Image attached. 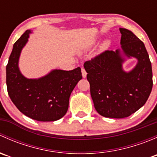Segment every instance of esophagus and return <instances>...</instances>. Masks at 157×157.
<instances>
[{
	"mask_svg": "<svg viewBox=\"0 0 157 157\" xmlns=\"http://www.w3.org/2000/svg\"><path fill=\"white\" fill-rule=\"evenodd\" d=\"M81 72H82V76H83V78H86V71H85V69L83 68V67H82V68H81Z\"/></svg>",
	"mask_w": 157,
	"mask_h": 157,
	"instance_id": "esophagus-1",
	"label": "esophagus"
}]
</instances>
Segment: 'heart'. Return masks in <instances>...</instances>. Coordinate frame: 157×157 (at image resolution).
Masks as SVG:
<instances>
[{"mask_svg": "<svg viewBox=\"0 0 157 157\" xmlns=\"http://www.w3.org/2000/svg\"><path fill=\"white\" fill-rule=\"evenodd\" d=\"M108 45H109V42H105V43L103 44V45H102V48H106L107 47H108Z\"/></svg>", "mask_w": 157, "mask_h": 157, "instance_id": "obj_1", "label": "heart"}]
</instances>
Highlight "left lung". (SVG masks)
<instances>
[{"label":"left lung","mask_w":157,"mask_h":157,"mask_svg":"<svg viewBox=\"0 0 157 157\" xmlns=\"http://www.w3.org/2000/svg\"><path fill=\"white\" fill-rule=\"evenodd\" d=\"M121 48L105 51L84 63L94 107L103 117L123 118L141 108L153 87V73L145 45L131 31L119 28ZM138 62L129 71L123 69L127 59Z\"/></svg>","instance_id":"left-lung-1"}]
</instances>
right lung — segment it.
I'll list each match as a JSON object with an SVG mask.
<instances>
[{
  "mask_svg": "<svg viewBox=\"0 0 157 157\" xmlns=\"http://www.w3.org/2000/svg\"><path fill=\"white\" fill-rule=\"evenodd\" d=\"M30 33L31 30H26L13 46L6 67L8 95L16 107L32 119L57 121L68 109L70 96L82 79L81 69H55L43 77L35 79L23 76L19 67V59Z\"/></svg>",
  "mask_w": 157,
  "mask_h": 157,
  "instance_id": "obj_1",
  "label": "right lung"
}]
</instances>
